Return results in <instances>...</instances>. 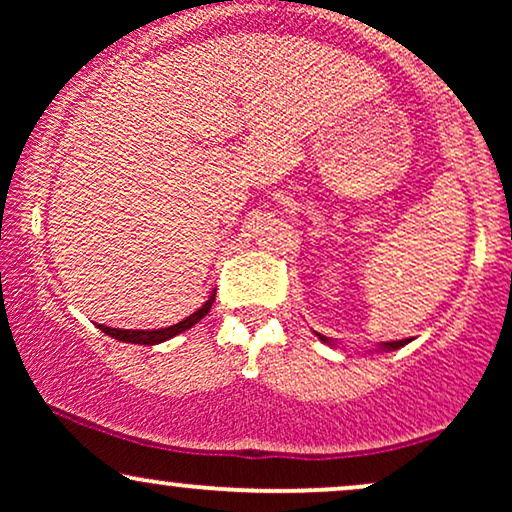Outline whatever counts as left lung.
Returning a JSON list of instances; mask_svg holds the SVG:
<instances>
[{
  "label": "left lung",
  "mask_w": 512,
  "mask_h": 512,
  "mask_svg": "<svg viewBox=\"0 0 512 512\" xmlns=\"http://www.w3.org/2000/svg\"><path fill=\"white\" fill-rule=\"evenodd\" d=\"M317 337H320V342H325V344L334 346L332 339L322 337V334H317ZM409 342H411V339H399V342H383V344H380V349H383V351H395V349H402V346H404V344H409Z\"/></svg>",
  "instance_id": "8db88e82"
}]
</instances>
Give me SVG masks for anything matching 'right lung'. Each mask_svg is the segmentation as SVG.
I'll return each instance as SVG.
<instances>
[{"label": "right lung", "instance_id": "add662e5", "mask_svg": "<svg viewBox=\"0 0 512 512\" xmlns=\"http://www.w3.org/2000/svg\"><path fill=\"white\" fill-rule=\"evenodd\" d=\"M216 298V291H211V296L204 301L202 308H197L195 313L187 315L185 320H180L178 325H170V327H161V330H115V327H105V325H98V330L108 334V337L117 339V342H127V344H146V346H154V344H161V342H168V339H173L175 334L190 330L192 325H197L199 320H202L204 315L211 310V303H214Z\"/></svg>", "mask_w": 512, "mask_h": 512}]
</instances>
